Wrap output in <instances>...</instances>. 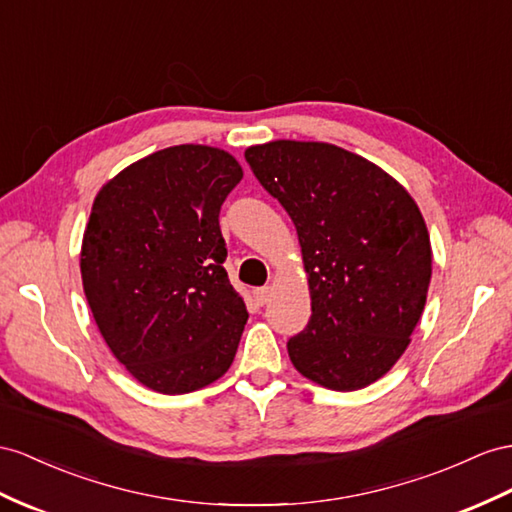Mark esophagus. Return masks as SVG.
Masks as SVG:
<instances>
[{
    "label": "esophagus",
    "instance_id": "obj_1",
    "mask_svg": "<svg viewBox=\"0 0 512 512\" xmlns=\"http://www.w3.org/2000/svg\"><path fill=\"white\" fill-rule=\"evenodd\" d=\"M270 298H272V287L270 285L257 287V290H255V300H257L259 305H268Z\"/></svg>",
    "mask_w": 512,
    "mask_h": 512
}]
</instances>
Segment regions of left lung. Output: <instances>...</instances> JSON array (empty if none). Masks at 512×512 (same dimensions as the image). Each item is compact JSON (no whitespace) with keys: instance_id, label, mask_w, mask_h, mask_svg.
<instances>
[{"instance_id":"obj_1","label":"left lung","mask_w":512,"mask_h":512,"mask_svg":"<svg viewBox=\"0 0 512 512\" xmlns=\"http://www.w3.org/2000/svg\"><path fill=\"white\" fill-rule=\"evenodd\" d=\"M298 233L311 318L287 342L294 368L333 391L383 378L426 305L432 248L400 181L329 142L272 140L244 151Z\"/></svg>"}]
</instances>
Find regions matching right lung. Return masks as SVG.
Segmentation results:
<instances>
[{"label":"right lung","instance_id":"right-lung-1","mask_svg":"<svg viewBox=\"0 0 512 512\" xmlns=\"http://www.w3.org/2000/svg\"><path fill=\"white\" fill-rule=\"evenodd\" d=\"M244 177L207 144H177L129 164L97 192L80 270L97 329L144 387L181 396L225 374L246 324L218 214Z\"/></svg>","mask_w":512,"mask_h":512}]
</instances>
